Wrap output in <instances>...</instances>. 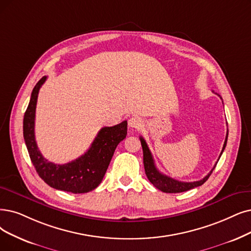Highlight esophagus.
Listing matches in <instances>:
<instances>
[{"instance_id": "obj_1", "label": "esophagus", "mask_w": 251, "mask_h": 251, "mask_svg": "<svg viewBox=\"0 0 251 251\" xmlns=\"http://www.w3.org/2000/svg\"><path fill=\"white\" fill-rule=\"evenodd\" d=\"M142 125H143V122H142V119L140 118V117L134 116V117L128 119V126L132 127V128L139 129L140 127L142 126Z\"/></svg>"}]
</instances>
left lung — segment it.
Segmentation results:
<instances>
[{
	"label": "left lung",
	"instance_id": "8db88e82",
	"mask_svg": "<svg viewBox=\"0 0 251 251\" xmlns=\"http://www.w3.org/2000/svg\"><path fill=\"white\" fill-rule=\"evenodd\" d=\"M227 135H228V133H226L225 144H224L222 152H220V155L218 157V160H219L220 156H222L224 150L226 148V141H227ZM140 141H141V145H142V149H143V163H144L145 174H146L149 181L151 182L156 188H158L159 190H162V192H164V193H169V194L182 193V192H186V190H189L192 188H195V187L202 185L203 183H205L207 181L208 178L213 172V170L215 169V166L217 164V162H216L215 166L213 167L211 171L208 173V175H206L203 179L199 180V181H194V182L178 181V180H175V179L169 177L167 175H164L158 171V170L155 167V165H154V160H153L152 154H151V152H150V150H149V148L146 144V141L142 137H140Z\"/></svg>",
	"mask_w": 251,
	"mask_h": 251
}]
</instances>
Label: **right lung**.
<instances>
[{"label":"right lung","instance_id":"obj_1","mask_svg":"<svg viewBox=\"0 0 251 251\" xmlns=\"http://www.w3.org/2000/svg\"><path fill=\"white\" fill-rule=\"evenodd\" d=\"M46 76L35 85L24 117V138L38 175L55 189L72 194L92 192L102 182L108 166L120 141L126 138L127 122L100 129L87 151L73 162L64 165L53 164L41 154L35 139V114L40 87Z\"/></svg>","mask_w":251,"mask_h":251}]
</instances>
